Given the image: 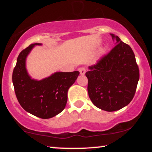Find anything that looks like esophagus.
Here are the masks:
<instances>
[{
  "label": "esophagus",
  "mask_w": 152,
  "mask_h": 152,
  "mask_svg": "<svg viewBox=\"0 0 152 152\" xmlns=\"http://www.w3.org/2000/svg\"><path fill=\"white\" fill-rule=\"evenodd\" d=\"M78 70H79L80 74H81V75H84L85 73H86V69H85V68H83V67L80 68V69H78Z\"/></svg>",
  "instance_id": "1"
}]
</instances>
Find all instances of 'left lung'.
<instances>
[{
  "label": "left lung",
  "mask_w": 152,
  "mask_h": 152,
  "mask_svg": "<svg viewBox=\"0 0 152 152\" xmlns=\"http://www.w3.org/2000/svg\"><path fill=\"white\" fill-rule=\"evenodd\" d=\"M116 43L86 73L88 93L93 104L106 111H115L133 99L139 79V69L132 48L117 36Z\"/></svg>",
  "instance_id": "left-lung-1"
}]
</instances>
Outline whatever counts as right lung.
<instances>
[{"label": "right lung", "instance_id": "1", "mask_svg": "<svg viewBox=\"0 0 152 152\" xmlns=\"http://www.w3.org/2000/svg\"><path fill=\"white\" fill-rule=\"evenodd\" d=\"M35 45L19 53L12 75L15 94L19 104L27 112L41 118H50L64 109L68 90L79 75L73 72H56L41 81L31 79L26 69V58Z\"/></svg>", "mask_w": 152, "mask_h": 152}]
</instances>
